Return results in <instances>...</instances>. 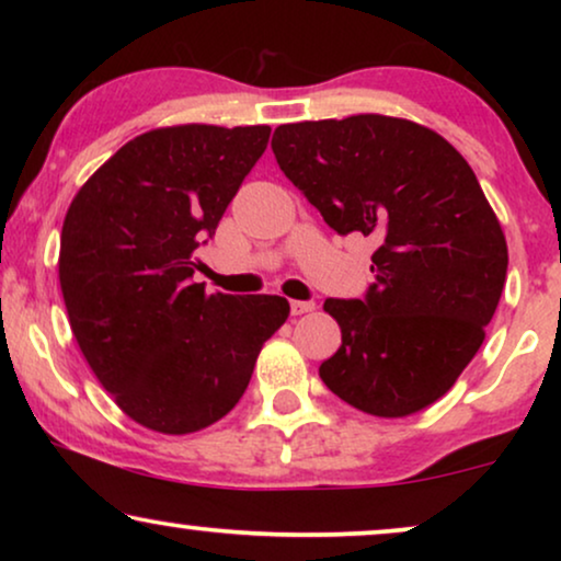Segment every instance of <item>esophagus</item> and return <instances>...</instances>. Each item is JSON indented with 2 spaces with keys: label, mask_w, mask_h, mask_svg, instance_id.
Masks as SVG:
<instances>
[{
  "label": "esophagus",
  "mask_w": 561,
  "mask_h": 561,
  "mask_svg": "<svg viewBox=\"0 0 561 561\" xmlns=\"http://www.w3.org/2000/svg\"><path fill=\"white\" fill-rule=\"evenodd\" d=\"M313 309H317L313 301H290V313H294V317H301V313H309Z\"/></svg>",
  "instance_id": "esophagus-1"
}]
</instances>
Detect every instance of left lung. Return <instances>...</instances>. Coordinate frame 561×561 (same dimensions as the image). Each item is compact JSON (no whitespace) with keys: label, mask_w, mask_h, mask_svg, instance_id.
Returning <instances> with one entry per match:
<instances>
[{"label":"left lung","mask_w":561,"mask_h":561,"mask_svg":"<svg viewBox=\"0 0 561 561\" xmlns=\"http://www.w3.org/2000/svg\"><path fill=\"white\" fill-rule=\"evenodd\" d=\"M271 148L334 232L380 242L365 301H324L342 347L321 380L382 419L439 401L478 355L508 271L472 168L434 129L386 114L280 125Z\"/></svg>","instance_id":"obj_1"}]
</instances>
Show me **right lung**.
Instances as JSON below:
<instances>
[{"label":"right lung","mask_w":561,"mask_h":561,"mask_svg":"<svg viewBox=\"0 0 561 561\" xmlns=\"http://www.w3.org/2000/svg\"><path fill=\"white\" fill-rule=\"evenodd\" d=\"M271 127L150 129L73 196L58 278L73 336L129 419L191 434L227 416L263 344L288 319L280 296L206 294L194 252L217 232Z\"/></svg>","instance_id":"right-lung-1"}]
</instances>
